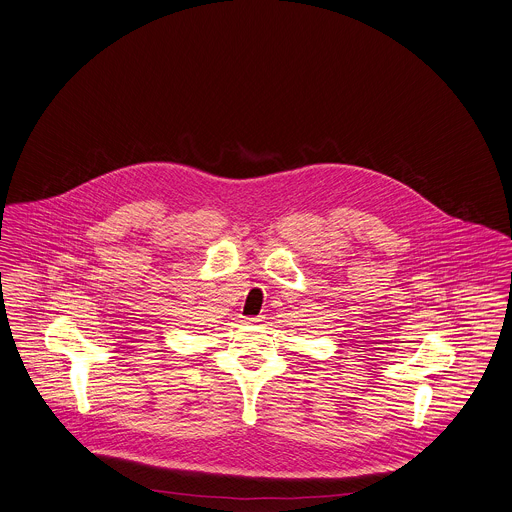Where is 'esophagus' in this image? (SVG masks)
I'll list each match as a JSON object with an SVG mask.
<instances>
[{
  "label": "esophagus",
  "instance_id": "34e87169",
  "mask_svg": "<svg viewBox=\"0 0 512 512\" xmlns=\"http://www.w3.org/2000/svg\"><path fill=\"white\" fill-rule=\"evenodd\" d=\"M263 322V316H253L249 318V324H261Z\"/></svg>",
  "mask_w": 512,
  "mask_h": 512
}]
</instances>
